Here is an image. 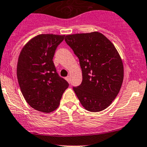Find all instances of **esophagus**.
I'll list each match as a JSON object with an SVG mask.
<instances>
[{"instance_id": "1", "label": "esophagus", "mask_w": 147, "mask_h": 147, "mask_svg": "<svg viewBox=\"0 0 147 147\" xmlns=\"http://www.w3.org/2000/svg\"><path fill=\"white\" fill-rule=\"evenodd\" d=\"M65 80H66L68 82H69V81H70V78H69V76L66 77V78H65Z\"/></svg>"}]
</instances>
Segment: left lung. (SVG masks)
Listing matches in <instances>:
<instances>
[{"mask_svg": "<svg viewBox=\"0 0 147 147\" xmlns=\"http://www.w3.org/2000/svg\"><path fill=\"white\" fill-rule=\"evenodd\" d=\"M65 40L82 68V83L73 87L77 97L87 110H104L116 98L124 79L123 63L117 50L98 32L66 35Z\"/></svg>", "mask_w": 147, "mask_h": 147, "instance_id": "1", "label": "left lung"}]
</instances>
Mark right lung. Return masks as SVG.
Returning <instances> with one entry per match:
<instances>
[{
    "label": "right lung",
    "instance_id": "add662e5",
    "mask_svg": "<svg viewBox=\"0 0 147 147\" xmlns=\"http://www.w3.org/2000/svg\"><path fill=\"white\" fill-rule=\"evenodd\" d=\"M65 35L42 34L29 41L20 53L17 66L19 86L30 106L40 112L58 107L69 83L57 72L53 61Z\"/></svg>",
    "mask_w": 147,
    "mask_h": 147
}]
</instances>
